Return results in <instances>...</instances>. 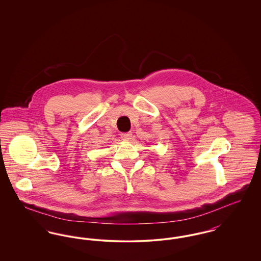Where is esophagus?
Here are the masks:
<instances>
[{
    "label": "esophagus",
    "mask_w": 261,
    "mask_h": 261,
    "mask_svg": "<svg viewBox=\"0 0 261 261\" xmlns=\"http://www.w3.org/2000/svg\"><path fill=\"white\" fill-rule=\"evenodd\" d=\"M120 136H121V139H122V140H130V139H131V137H132V133H130V132H127V133H121V134H120Z\"/></svg>",
    "instance_id": "obj_1"
}]
</instances>
